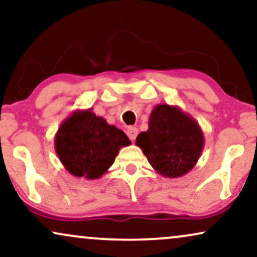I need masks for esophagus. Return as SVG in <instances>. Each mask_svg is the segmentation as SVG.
<instances>
[{
  "instance_id": "1",
  "label": "esophagus",
  "mask_w": 257,
  "mask_h": 257,
  "mask_svg": "<svg viewBox=\"0 0 257 257\" xmlns=\"http://www.w3.org/2000/svg\"><path fill=\"white\" fill-rule=\"evenodd\" d=\"M138 134H139V129L136 128V126H129L128 131H126V135L129 136V139H131L132 141H134Z\"/></svg>"
}]
</instances>
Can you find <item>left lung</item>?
<instances>
[{
	"label": "left lung",
	"instance_id": "left-lung-1",
	"mask_svg": "<svg viewBox=\"0 0 257 257\" xmlns=\"http://www.w3.org/2000/svg\"><path fill=\"white\" fill-rule=\"evenodd\" d=\"M204 134L192 116L178 106L158 104L152 110L148 131L140 133L136 146L151 166L167 178H179L196 166L204 148Z\"/></svg>",
	"mask_w": 257,
	"mask_h": 257
}]
</instances>
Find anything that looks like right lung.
Returning <instances> with one entry per match:
<instances>
[{
    "instance_id": "right-lung-1",
    "label": "right lung",
    "mask_w": 257,
    "mask_h": 257,
    "mask_svg": "<svg viewBox=\"0 0 257 257\" xmlns=\"http://www.w3.org/2000/svg\"><path fill=\"white\" fill-rule=\"evenodd\" d=\"M131 144L121 129L108 124L91 109L73 111L54 138L64 167L74 177L87 180L99 179L111 167L119 149Z\"/></svg>"
}]
</instances>
